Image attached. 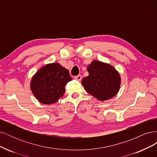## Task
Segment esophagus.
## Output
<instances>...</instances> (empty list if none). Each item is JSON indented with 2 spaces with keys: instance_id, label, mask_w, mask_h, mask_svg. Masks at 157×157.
I'll list each match as a JSON object with an SVG mask.
<instances>
[{
  "instance_id": "obj_1",
  "label": "esophagus",
  "mask_w": 157,
  "mask_h": 157,
  "mask_svg": "<svg viewBox=\"0 0 157 157\" xmlns=\"http://www.w3.org/2000/svg\"><path fill=\"white\" fill-rule=\"evenodd\" d=\"M75 78L77 80H78V81H80V80H81V79H82V76L80 75H78L77 76H75Z\"/></svg>"
}]
</instances>
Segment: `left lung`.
<instances>
[{"mask_svg":"<svg viewBox=\"0 0 157 157\" xmlns=\"http://www.w3.org/2000/svg\"><path fill=\"white\" fill-rule=\"evenodd\" d=\"M89 75L82 80L86 91L98 100H107L118 93L121 85V77L111 65L93 61L88 65Z\"/></svg>","mask_w":157,"mask_h":157,"instance_id":"left-lung-1","label":"left lung"}]
</instances>
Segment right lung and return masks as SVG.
<instances>
[{"instance_id":"1","label":"right lung","mask_w":157,"mask_h":157,"mask_svg":"<svg viewBox=\"0 0 157 157\" xmlns=\"http://www.w3.org/2000/svg\"><path fill=\"white\" fill-rule=\"evenodd\" d=\"M71 80L68 70L59 63L48 64L33 77L31 89L40 103L52 104L63 96L65 85Z\"/></svg>"}]
</instances>
